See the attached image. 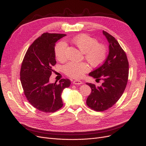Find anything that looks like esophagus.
<instances>
[{"label":"esophagus","mask_w":146,"mask_h":146,"mask_svg":"<svg viewBox=\"0 0 146 146\" xmlns=\"http://www.w3.org/2000/svg\"><path fill=\"white\" fill-rule=\"evenodd\" d=\"M73 83L74 84V85H81V84H82V82L80 81V80H74L73 82Z\"/></svg>","instance_id":"34e87169"}]
</instances>
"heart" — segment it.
Segmentation results:
<instances>
[{"label":"heart","instance_id":"1","mask_svg":"<svg viewBox=\"0 0 146 146\" xmlns=\"http://www.w3.org/2000/svg\"><path fill=\"white\" fill-rule=\"evenodd\" d=\"M85 54V58L93 67L101 65L106 58L107 48L102 44H99L95 38L86 34H81L71 40ZM67 44L64 41L58 42L55 46L54 52L57 59L60 61L66 60ZM89 66L86 63L69 62L63 67L64 73L74 79L82 78L84 74L89 71Z\"/></svg>","mask_w":146,"mask_h":146}]
</instances>
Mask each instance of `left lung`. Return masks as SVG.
Masks as SVG:
<instances>
[{
	"label": "left lung",
	"instance_id": "left-lung-1",
	"mask_svg": "<svg viewBox=\"0 0 146 146\" xmlns=\"http://www.w3.org/2000/svg\"><path fill=\"white\" fill-rule=\"evenodd\" d=\"M109 42V54L105 62L89 75L102 80L101 86L86 83L92 90L86 100L87 105L96 111H104L115 104L126 88L129 73L127 55L117 40L103 31Z\"/></svg>",
	"mask_w": 146,
	"mask_h": 146
}]
</instances>
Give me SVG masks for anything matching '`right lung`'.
Masks as SVG:
<instances>
[{"mask_svg":"<svg viewBox=\"0 0 146 146\" xmlns=\"http://www.w3.org/2000/svg\"><path fill=\"white\" fill-rule=\"evenodd\" d=\"M66 35L44 33L30 45L22 63L20 79L24 94L34 108L45 113L62 108L61 93L71 84L68 79H61L58 84L49 81L56 64V42Z\"/></svg>","mask_w":146,"mask_h":146,"instance_id":"1","label":"right lung"}]
</instances>
